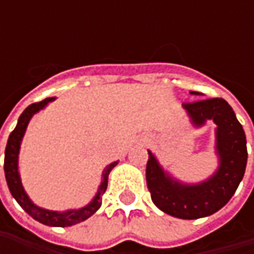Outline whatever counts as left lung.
I'll return each instance as SVG.
<instances>
[{
  "label": "left lung",
  "instance_id": "1",
  "mask_svg": "<svg viewBox=\"0 0 254 254\" xmlns=\"http://www.w3.org/2000/svg\"><path fill=\"white\" fill-rule=\"evenodd\" d=\"M184 109L195 127H202L206 120L216 124L218 170L199 184H184L164 171L155 155L148 151L145 177L158 209L180 219H199L222 209L238 190L248 164L246 135L233 109L223 99L184 103Z\"/></svg>",
  "mask_w": 254,
  "mask_h": 254
}]
</instances>
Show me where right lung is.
<instances>
[{
    "mask_svg": "<svg viewBox=\"0 0 254 254\" xmlns=\"http://www.w3.org/2000/svg\"><path fill=\"white\" fill-rule=\"evenodd\" d=\"M55 97H48L42 102L34 103L31 106H28L24 110V113L19 116L16 127L14 131L9 134V138L5 147V160H4V171H5V180L8 184V188L11 195L14 196L15 200L21 205V208L32 216L35 220L48 225V226H58V228H66V226H72L76 223H80L87 218H90L96 210L102 206V195L107 190V181H109V174L110 171L119 164V161L112 162L110 165H107L102 174V184L97 190V193L93 196V199L79 209L64 210V212H58V210H49L39 208L38 205H35L32 200L29 199V196L26 195L21 177L18 172V155H19V148H21V141L24 137L25 130L28 127V123L32 119L35 113L42 110L48 103L54 102Z\"/></svg>",
    "mask_w": 254,
    "mask_h": 254,
    "instance_id": "add662e5",
    "label": "right lung"
}]
</instances>
